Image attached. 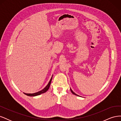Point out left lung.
<instances>
[{
  "mask_svg": "<svg viewBox=\"0 0 121 121\" xmlns=\"http://www.w3.org/2000/svg\"><path fill=\"white\" fill-rule=\"evenodd\" d=\"M70 90H71V92H72V93H73V94H74V95H77V96H78V95H77V94H76V93H74V92H73V90H72V89H70Z\"/></svg>",
  "mask_w": 121,
  "mask_h": 121,
  "instance_id": "1",
  "label": "left lung"
}]
</instances>
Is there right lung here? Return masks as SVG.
<instances>
[{
	"label": "right lung",
	"instance_id": "obj_1",
	"mask_svg": "<svg viewBox=\"0 0 121 121\" xmlns=\"http://www.w3.org/2000/svg\"><path fill=\"white\" fill-rule=\"evenodd\" d=\"M52 78H51L50 81L49 82L48 84H47V85L43 89H42V90L39 91V92H36V93H24L25 94L27 95L28 96H37V95H39L41 94L42 93H45L46 92V91L48 90L49 88L50 87V84H51V82H52Z\"/></svg>",
	"mask_w": 121,
	"mask_h": 121
}]
</instances>
